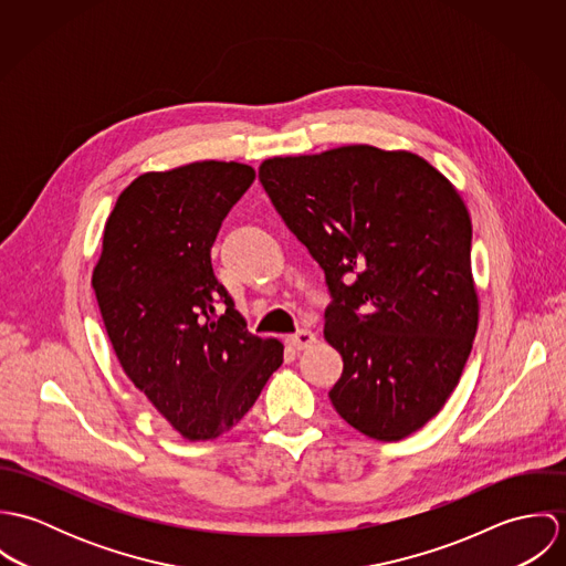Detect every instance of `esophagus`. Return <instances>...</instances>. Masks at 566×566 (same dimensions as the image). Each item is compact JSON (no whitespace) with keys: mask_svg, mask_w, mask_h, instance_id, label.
Listing matches in <instances>:
<instances>
[{"mask_svg":"<svg viewBox=\"0 0 566 566\" xmlns=\"http://www.w3.org/2000/svg\"><path fill=\"white\" fill-rule=\"evenodd\" d=\"M287 344L294 346V348H298V350L310 348V346L316 344V333L310 331V328H301V331H296V333H292V335L287 337Z\"/></svg>","mask_w":566,"mask_h":566,"instance_id":"esophagus-1","label":"esophagus"}]
</instances>
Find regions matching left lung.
<instances>
[{"mask_svg":"<svg viewBox=\"0 0 566 566\" xmlns=\"http://www.w3.org/2000/svg\"><path fill=\"white\" fill-rule=\"evenodd\" d=\"M259 180L324 270V339L344 359L331 403L364 436L403 440L447 403L478 333L462 196L422 157L364 144L265 159Z\"/></svg>","mask_w":566,"mask_h":566,"instance_id":"obj_1","label":"left lung"}]
</instances>
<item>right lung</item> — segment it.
Returning a JSON list of instances; mask_svg holds the SVG:
<instances>
[{
	"label": "right lung",
	"instance_id": "1",
	"mask_svg": "<svg viewBox=\"0 0 566 566\" xmlns=\"http://www.w3.org/2000/svg\"><path fill=\"white\" fill-rule=\"evenodd\" d=\"M252 180L235 161L142 174L119 193L93 268L124 373L187 440L235 427L283 364V344L245 328L211 265L222 220Z\"/></svg>",
	"mask_w": 566,
	"mask_h": 566
}]
</instances>
